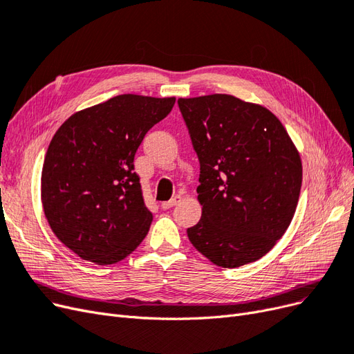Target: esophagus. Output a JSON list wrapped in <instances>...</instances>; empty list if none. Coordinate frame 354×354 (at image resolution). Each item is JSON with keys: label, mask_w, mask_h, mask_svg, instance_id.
Masks as SVG:
<instances>
[{"label": "esophagus", "mask_w": 354, "mask_h": 354, "mask_svg": "<svg viewBox=\"0 0 354 354\" xmlns=\"http://www.w3.org/2000/svg\"><path fill=\"white\" fill-rule=\"evenodd\" d=\"M180 201V196H175V197H172L170 198L169 201H163L162 203V209H170V207H174V206H176V204Z\"/></svg>", "instance_id": "obj_1"}]
</instances>
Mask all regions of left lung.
Masks as SVG:
<instances>
[{"mask_svg":"<svg viewBox=\"0 0 354 354\" xmlns=\"http://www.w3.org/2000/svg\"><path fill=\"white\" fill-rule=\"evenodd\" d=\"M200 160L201 219L191 244L221 268L269 253L288 230L300 197L297 147L266 107L234 95L179 98Z\"/></svg>","mask_w":354,"mask_h":354,"instance_id":"1","label":"left lung"}]
</instances>
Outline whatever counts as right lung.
Listing matches in <instances>:
<instances>
[{"label": "right lung", "instance_id": "right-lung-1", "mask_svg": "<svg viewBox=\"0 0 354 354\" xmlns=\"http://www.w3.org/2000/svg\"><path fill=\"white\" fill-rule=\"evenodd\" d=\"M174 104L175 97L123 94L76 111L54 133L42 166V207L55 236L81 259L118 263L148 234L153 213L133 157Z\"/></svg>", "mask_w": 354, "mask_h": 354}]
</instances>
